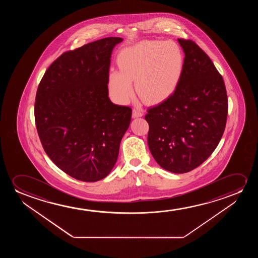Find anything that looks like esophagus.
Returning <instances> with one entry per match:
<instances>
[{"mask_svg":"<svg viewBox=\"0 0 258 258\" xmlns=\"http://www.w3.org/2000/svg\"><path fill=\"white\" fill-rule=\"evenodd\" d=\"M144 115V110L140 107H135L133 109V117L138 118V117H142Z\"/></svg>","mask_w":258,"mask_h":258,"instance_id":"1","label":"esophagus"}]
</instances>
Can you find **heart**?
<instances>
[{"label": "heart", "mask_w": 258, "mask_h": 258, "mask_svg": "<svg viewBox=\"0 0 258 258\" xmlns=\"http://www.w3.org/2000/svg\"><path fill=\"white\" fill-rule=\"evenodd\" d=\"M184 53L173 41H141L118 55L119 71L110 72L108 88L116 102L125 104L134 94L146 101L161 102L175 92L184 70Z\"/></svg>", "instance_id": "obj_1"}]
</instances>
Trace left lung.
<instances>
[{
  "mask_svg": "<svg viewBox=\"0 0 258 258\" xmlns=\"http://www.w3.org/2000/svg\"><path fill=\"white\" fill-rule=\"evenodd\" d=\"M183 49L180 84L168 99L149 108V149L159 166L184 173L205 162L226 127L228 101L222 76L191 39H178Z\"/></svg>",
  "mask_w": 258,
  "mask_h": 258,
  "instance_id": "8db88e82",
  "label": "left lung"
}]
</instances>
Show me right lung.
<instances>
[{"mask_svg":"<svg viewBox=\"0 0 258 258\" xmlns=\"http://www.w3.org/2000/svg\"><path fill=\"white\" fill-rule=\"evenodd\" d=\"M121 41L110 37L65 52L37 90L34 115L44 151L77 180L93 182L109 174L131 123V107L108 98L111 53Z\"/></svg>","mask_w":258,"mask_h":258,"instance_id":"obj_1","label":"right lung"}]
</instances>
